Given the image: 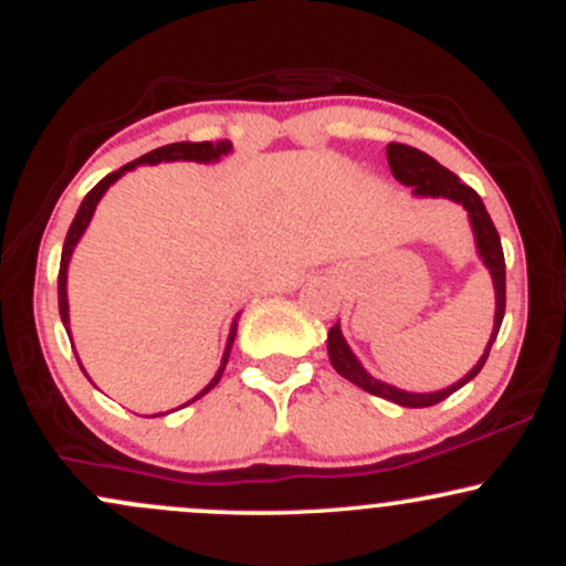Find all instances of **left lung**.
Masks as SVG:
<instances>
[{
  "mask_svg": "<svg viewBox=\"0 0 566 566\" xmlns=\"http://www.w3.org/2000/svg\"><path fill=\"white\" fill-rule=\"evenodd\" d=\"M386 157H388V165H391L394 178L399 180L401 186L412 188L415 197H444V199L458 201V205H463V210L469 212L473 239H476V252L479 258H482V263L486 265V271L492 274V284H495V324H492L490 343H486L482 359L473 365L469 375H463L458 382H452V386L441 388V391H433V394L401 391V388L388 386V382L373 378V375L361 367V361L356 359L354 350H350L346 337L340 333V324H335V327L329 329L327 354H329V361H333V367L337 369V375H343V378L354 382V386L365 388L367 394L380 396V399H388L401 407H433L482 373L486 356H490V348L492 343H495L500 324H503V316H505V258H503V247H500L495 223H492L482 197H479L471 186H465L458 175L447 170V167H441L433 157H428V154L418 151V148L412 146H405V143H388Z\"/></svg>",
  "mask_w": 566,
  "mask_h": 566,
  "instance_id": "obj_1",
  "label": "left lung"
}]
</instances>
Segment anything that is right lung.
Here are the masks:
<instances>
[{"instance_id": "right-lung-1", "label": "right lung", "mask_w": 566, "mask_h": 566, "mask_svg": "<svg viewBox=\"0 0 566 566\" xmlns=\"http://www.w3.org/2000/svg\"><path fill=\"white\" fill-rule=\"evenodd\" d=\"M226 154H231V143H229V140H218V143H210V140H205V143H188V140H184V143H170V146L154 148V151L143 154V157H138L135 161H129V165L119 167V170H116V172L106 175V178H103L101 184H97V186L93 188V191H90L87 197L82 199L80 210H76L74 223H71V229H69V233H66V242H63L61 271H57V308H61V322H63V327H66L69 340H71V329H69V292H66L69 261H71V255H74V247L80 244L82 233L87 231V226H90V220H93V212H95L97 201H101L103 193L108 191V186H114L116 180L122 178V175L129 172V170H135V167H138V165H159V161H201V165H210V161H218L220 157H226ZM237 319H239V314H237ZM237 319L231 322V333H229V340H226L223 359H220V367H218L216 378L207 382V386L201 388V391H199L197 396H193L191 401L201 399V396H205L207 391H212V388L218 386L220 375H223L226 365H229V354H231V346H233V337H237ZM74 354H76V350H74ZM76 361H80V356H76ZM80 367H82V361H80ZM82 373H84V367H82ZM84 375H87V373H84ZM87 378H90V375H87ZM191 401H186V405H191ZM186 405H184V407H186ZM178 409H180V407H178ZM172 412H175V409H172ZM154 418H157V415H154Z\"/></svg>"}]
</instances>
